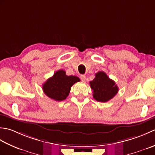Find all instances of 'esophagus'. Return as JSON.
<instances>
[{"label":"esophagus","mask_w":155,"mask_h":155,"mask_svg":"<svg viewBox=\"0 0 155 155\" xmlns=\"http://www.w3.org/2000/svg\"><path fill=\"white\" fill-rule=\"evenodd\" d=\"M81 79L82 81L83 82V83H84V82L86 81V76H85L84 74L81 75Z\"/></svg>","instance_id":"1"}]
</instances>
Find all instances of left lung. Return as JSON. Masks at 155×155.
<instances>
[{"instance_id": "8db88e82", "label": "left lung", "mask_w": 155, "mask_h": 155, "mask_svg": "<svg viewBox=\"0 0 155 155\" xmlns=\"http://www.w3.org/2000/svg\"><path fill=\"white\" fill-rule=\"evenodd\" d=\"M90 86L93 90L94 99L102 103L112 99L118 91V88L114 81L103 71L95 74V78L90 82Z\"/></svg>"}]
</instances>
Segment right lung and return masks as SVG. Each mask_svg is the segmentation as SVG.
I'll list each match as a JSON object with an SVG mask.
<instances>
[{"label": "right lung", "mask_w": 155, "mask_h": 155, "mask_svg": "<svg viewBox=\"0 0 155 155\" xmlns=\"http://www.w3.org/2000/svg\"><path fill=\"white\" fill-rule=\"evenodd\" d=\"M79 81L76 76H67L64 71L59 70L42 84V90L49 98L62 101L68 96L72 85Z\"/></svg>", "instance_id": "right-lung-1"}]
</instances>
